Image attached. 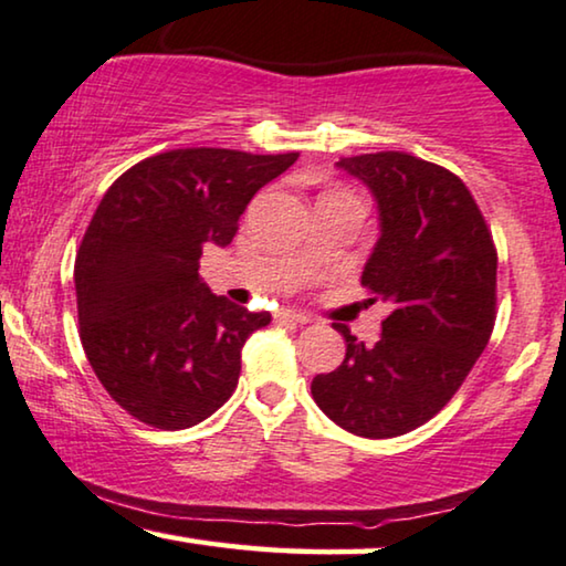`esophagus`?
Returning <instances> with one entry per match:
<instances>
[{
	"instance_id": "34e87169",
	"label": "esophagus",
	"mask_w": 566,
	"mask_h": 566,
	"mask_svg": "<svg viewBox=\"0 0 566 566\" xmlns=\"http://www.w3.org/2000/svg\"><path fill=\"white\" fill-rule=\"evenodd\" d=\"M275 319L277 322H293V324H308V322H312V316H308L306 312H298V308H277Z\"/></svg>"
}]
</instances>
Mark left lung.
I'll return each mask as SVG.
<instances>
[{"mask_svg": "<svg viewBox=\"0 0 566 566\" xmlns=\"http://www.w3.org/2000/svg\"><path fill=\"white\" fill-rule=\"evenodd\" d=\"M368 185L381 237L363 270L370 304L391 308L376 345L345 324V360L312 381L339 428L397 438L443 409L484 353L497 316V250L474 196L453 172L405 151L337 161Z\"/></svg>", "mask_w": 566, "mask_h": 566, "instance_id": "obj_1", "label": "left lung"}]
</instances>
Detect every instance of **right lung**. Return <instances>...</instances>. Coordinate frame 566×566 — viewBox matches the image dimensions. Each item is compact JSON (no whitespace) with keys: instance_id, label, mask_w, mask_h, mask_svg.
<instances>
[{"instance_id":"add662e5","label":"right lung","mask_w":566,"mask_h":566,"mask_svg":"<svg viewBox=\"0 0 566 566\" xmlns=\"http://www.w3.org/2000/svg\"><path fill=\"white\" fill-rule=\"evenodd\" d=\"M296 159L172 149L107 188L76 252V312L92 370L130 417L185 430L234 394L242 347L270 314L213 296L200 254L231 244L254 192Z\"/></svg>"}]
</instances>
